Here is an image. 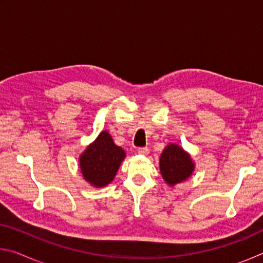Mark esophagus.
<instances>
[{"mask_svg":"<svg viewBox=\"0 0 263 263\" xmlns=\"http://www.w3.org/2000/svg\"><path fill=\"white\" fill-rule=\"evenodd\" d=\"M138 154H141V155H147L149 153V149L147 147H139L137 149Z\"/></svg>","mask_w":263,"mask_h":263,"instance_id":"1","label":"esophagus"}]
</instances>
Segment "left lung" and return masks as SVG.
Masks as SVG:
<instances>
[{
	"label": "left lung",
	"instance_id": "obj_1",
	"mask_svg": "<svg viewBox=\"0 0 263 263\" xmlns=\"http://www.w3.org/2000/svg\"><path fill=\"white\" fill-rule=\"evenodd\" d=\"M160 171L163 180L174 185L188 179L194 171V163L188 153L177 145L171 144L164 148L160 158Z\"/></svg>",
	"mask_w": 263,
	"mask_h": 263
}]
</instances>
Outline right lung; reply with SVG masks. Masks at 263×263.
Masks as SVG:
<instances>
[{"instance_id":"obj_1","label":"right lung","mask_w":263,"mask_h":263,"mask_svg":"<svg viewBox=\"0 0 263 263\" xmlns=\"http://www.w3.org/2000/svg\"><path fill=\"white\" fill-rule=\"evenodd\" d=\"M124 158V149L115 145L109 133L103 131L80 157V168L89 183L104 186L114 180Z\"/></svg>"}]
</instances>
